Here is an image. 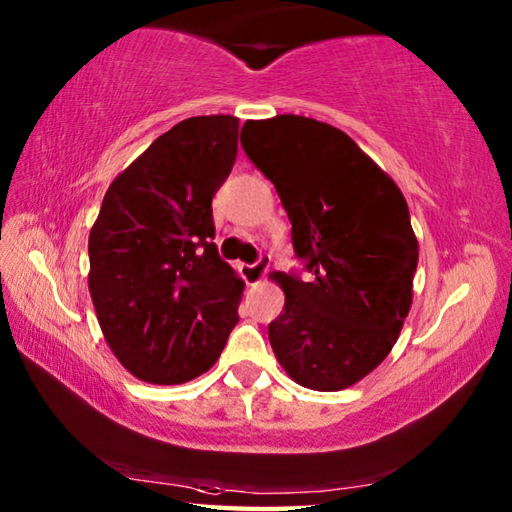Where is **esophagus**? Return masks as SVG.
<instances>
[{
    "label": "esophagus",
    "instance_id": "34e87169",
    "mask_svg": "<svg viewBox=\"0 0 512 512\" xmlns=\"http://www.w3.org/2000/svg\"><path fill=\"white\" fill-rule=\"evenodd\" d=\"M268 266H271L268 264V257H259L255 264H241L239 271L248 286H257V284H262V280L266 277Z\"/></svg>",
    "mask_w": 512,
    "mask_h": 512
}]
</instances>
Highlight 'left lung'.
Returning <instances> with one entry per match:
<instances>
[{
    "label": "left lung",
    "instance_id": "obj_1",
    "mask_svg": "<svg viewBox=\"0 0 512 512\" xmlns=\"http://www.w3.org/2000/svg\"><path fill=\"white\" fill-rule=\"evenodd\" d=\"M241 145L271 179L311 282L277 273L284 311L268 324L297 385L340 392L383 362L412 309L418 241L392 176L320 120H246Z\"/></svg>",
    "mask_w": 512,
    "mask_h": 512
}]
</instances>
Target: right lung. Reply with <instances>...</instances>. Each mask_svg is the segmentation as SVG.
I'll return each mask as SVG.
<instances>
[{
  "label": "right lung",
  "mask_w": 512,
  "mask_h": 512,
  "mask_svg": "<svg viewBox=\"0 0 512 512\" xmlns=\"http://www.w3.org/2000/svg\"><path fill=\"white\" fill-rule=\"evenodd\" d=\"M239 118L194 116L156 138L102 199L89 293L120 365L179 385L219 360L244 282L219 257L212 197L237 159Z\"/></svg>",
  "instance_id": "right-lung-1"
}]
</instances>
